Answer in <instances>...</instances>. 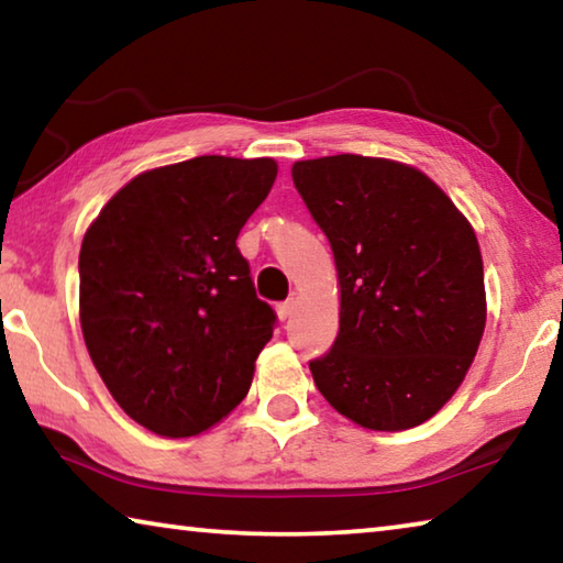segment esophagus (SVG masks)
Instances as JSON below:
<instances>
[{
	"label": "esophagus",
	"mask_w": 563,
	"mask_h": 563,
	"mask_svg": "<svg viewBox=\"0 0 563 563\" xmlns=\"http://www.w3.org/2000/svg\"><path fill=\"white\" fill-rule=\"evenodd\" d=\"M275 310H278V318L280 320H288L292 312H295V300H283V302L275 305Z\"/></svg>",
	"instance_id": "esophagus-1"
}]
</instances>
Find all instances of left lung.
I'll use <instances>...</instances> for the list:
<instances>
[{
    "label": "left lung",
    "instance_id": "obj_1",
    "mask_svg": "<svg viewBox=\"0 0 563 563\" xmlns=\"http://www.w3.org/2000/svg\"><path fill=\"white\" fill-rule=\"evenodd\" d=\"M292 184L340 280V332L310 360L316 387L367 430L422 424L462 385L487 322L472 225L440 186L387 158L298 161Z\"/></svg>",
    "mask_w": 563,
    "mask_h": 563
}]
</instances>
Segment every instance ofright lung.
Here are the masks:
<instances>
[{"label": "right lung", "instance_id": "obj_1", "mask_svg": "<svg viewBox=\"0 0 563 563\" xmlns=\"http://www.w3.org/2000/svg\"><path fill=\"white\" fill-rule=\"evenodd\" d=\"M275 176L273 158L228 156L146 170L84 235L87 350L111 397L151 432L194 437L251 389L278 318L235 238Z\"/></svg>", "mask_w": 563, "mask_h": 563}]
</instances>
